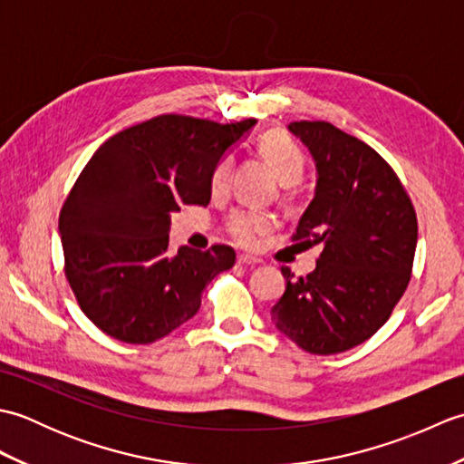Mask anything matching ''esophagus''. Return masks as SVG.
Masks as SVG:
<instances>
[{"label": "esophagus", "mask_w": 464, "mask_h": 464, "mask_svg": "<svg viewBox=\"0 0 464 464\" xmlns=\"http://www.w3.org/2000/svg\"><path fill=\"white\" fill-rule=\"evenodd\" d=\"M237 263H239V265H249V267H255V265H259V263H261V259L253 257V255H239V257H237Z\"/></svg>", "instance_id": "esophagus-1"}]
</instances>
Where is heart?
<instances>
[{
  "mask_svg": "<svg viewBox=\"0 0 464 464\" xmlns=\"http://www.w3.org/2000/svg\"><path fill=\"white\" fill-rule=\"evenodd\" d=\"M257 151L261 155V160L269 165V169L275 173L281 185L293 187L303 179L304 157L289 135H285L281 131H269L261 135L257 141ZM231 169V157H223V160L215 165V169L211 173L213 193H223L227 189ZM275 223H277L275 221V215L269 211L243 209L231 215L229 223H227V233H229V237L237 245H243V247H255L263 235H267L275 229Z\"/></svg>",
  "mask_w": 464,
  "mask_h": 464,
  "instance_id": "heart-1",
  "label": "heart"
}]
</instances>
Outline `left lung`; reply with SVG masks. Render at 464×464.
<instances>
[{"mask_svg": "<svg viewBox=\"0 0 464 464\" xmlns=\"http://www.w3.org/2000/svg\"><path fill=\"white\" fill-rule=\"evenodd\" d=\"M317 185L295 241L323 245L317 267L287 281L271 319L313 354L349 351L377 333L405 293L417 249V215L397 173L357 137L327 121H293Z\"/></svg>", "mask_w": 464, "mask_h": 464, "instance_id": "8db88e82", "label": "left lung"}]
</instances>
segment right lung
<instances>
[{
    "label": "right lung",
    "instance_id": "add662e5",
    "mask_svg": "<svg viewBox=\"0 0 464 464\" xmlns=\"http://www.w3.org/2000/svg\"><path fill=\"white\" fill-rule=\"evenodd\" d=\"M255 120L215 123L160 115L110 137L77 177L59 215L65 277L110 337L150 344L195 317L201 293L235 251H169L171 213L207 207L211 173Z\"/></svg>",
    "mask_w": 464,
    "mask_h": 464
}]
</instances>
